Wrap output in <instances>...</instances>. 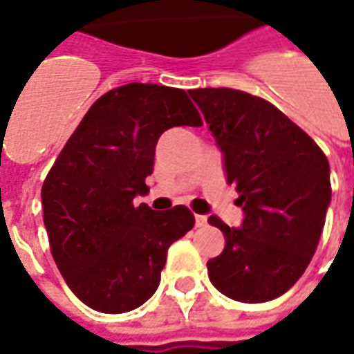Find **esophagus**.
<instances>
[{"instance_id": "1", "label": "esophagus", "mask_w": 354, "mask_h": 354, "mask_svg": "<svg viewBox=\"0 0 354 354\" xmlns=\"http://www.w3.org/2000/svg\"><path fill=\"white\" fill-rule=\"evenodd\" d=\"M207 223H208L207 216H203V214L195 216V225H197V227H205Z\"/></svg>"}]
</instances>
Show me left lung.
<instances>
[{"instance_id": "1", "label": "left lung", "mask_w": 354, "mask_h": 354, "mask_svg": "<svg viewBox=\"0 0 354 354\" xmlns=\"http://www.w3.org/2000/svg\"><path fill=\"white\" fill-rule=\"evenodd\" d=\"M189 96L245 214L241 227L208 218L225 237L223 252L207 261L208 279L235 301L274 299L296 284L319 245L332 199L326 155L263 98L235 88H195Z\"/></svg>"}]
</instances>
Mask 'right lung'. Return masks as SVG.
I'll use <instances>...</instances> for the list:
<instances>
[{"label": "right lung", "mask_w": 354, "mask_h": 354, "mask_svg": "<svg viewBox=\"0 0 354 354\" xmlns=\"http://www.w3.org/2000/svg\"><path fill=\"white\" fill-rule=\"evenodd\" d=\"M182 88L129 83L94 102L43 182V222L60 273L100 313L146 304L161 282L169 246L192 230L184 205L155 212L149 187L155 146L172 127H201Z\"/></svg>", "instance_id": "right-lung-1"}]
</instances>
